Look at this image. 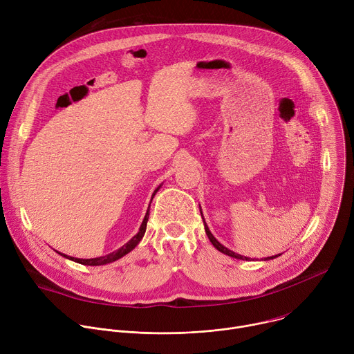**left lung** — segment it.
Wrapping results in <instances>:
<instances>
[{
  "label": "left lung",
  "instance_id": "obj_1",
  "mask_svg": "<svg viewBox=\"0 0 354 354\" xmlns=\"http://www.w3.org/2000/svg\"><path fill=\"white\" fill-rule=\"evenodd\" d=\"M200 213H201V210H200ZM201 217H203V213H201ZM203 224H205V230H206V234H207V236H209V239H210V242L214 245V248L217 249V250H220L221 254H224V255H228V257H231V258H235V259H241V261H249L250 258H246V257H242V255H239V254H235V252H232L231 249H228V248H225L223 243H220L216 238H214V235L212 234V231H210V228H209V225L206 224V221H205V218H203ZM281 254H279V255H274V257H269V258H265V259H262V261H270V259H274V258H277V257H280Z\"/></svg>",
  "mask_w": 354,
  "mask_h": 354
}]
</instances>
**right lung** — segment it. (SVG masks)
<instances>
[{"label":"right lung","instance_id":"1","mask_svg":"<svg viewBox=\"0 0 354 354\" xmlns=\"http://www.w3.org/2000/svg\"><path fill=\"white\" fill-rule=\"evenodd\" d=\"M160 187H161V185L156 189V192L153 193V197H151V201H153V198H154V196H156V193L160 190ZM151 201H149V205H151ZM149 207V206H148ZM149 210H147V213H145V217H144V220H142V223H141V225H140V230H138V232L127 242V243H124L122 248H119V249H116V250H113V252H111V254H108V255H105V257H99V258H92V259H78V258H73V257H68V255H64V254H62V252H57V254H60L62 257H64L66 259H70V261H73V262H77V263H81V265H85V266H102V265H108V263H112V262H115V261H118V259H120V258H123L124 255H127L129 252H131L137 245H138V242L141 241V238L144 236V234H145V228H147V221H148V216H149V213H148Z\"/></svg>","mask_w":354,"mask_h":354}]
</instances>
